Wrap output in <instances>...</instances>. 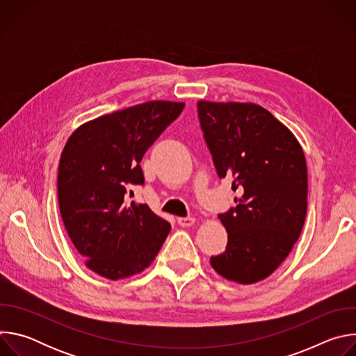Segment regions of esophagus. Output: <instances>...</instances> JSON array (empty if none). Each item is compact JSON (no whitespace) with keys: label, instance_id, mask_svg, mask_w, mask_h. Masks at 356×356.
I'll return each instance as SVG.
<instances>
[{"label":"esophagus","instance_id":"1","mask_svg":"<svg viewBox=\"0 0 356 356\" xmlns=\"http://www.w3.org/2000/svg\"><path fill=\"white\" fill-rule=\"evenodd\" d=\"M177 222L181 227H191L195 222V220L193 217H180V218H177Z\"/></svg>","mask_w":356,"mask_h":356}]
</instances>
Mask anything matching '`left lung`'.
I'll return each mask as SVG.
<instances>
[{
  "mask_svg": "<svg viewBox=\"0 0 356 356\" xmlns=\"http://www.w3.org/2000/svg\"><path fill=\"white\" fill-rule=\"evenodd\" d=\"M218 177L241 188L218 218L228 232L213 269L239 284L270 276L297 242L307 213V165L291 131L253 103H197Z\"/></svg>",
  "mask_w": 356,
  "mask_h": 356,
  "instance_id": "obj_1",
  "label": "left lung"
}]
</instances>
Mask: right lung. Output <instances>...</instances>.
<instances>
[{
    "mask_svg": "<svg viewBox=\"0 0 356 356\" xmlns=\"http://www.w3.org/2000/svg\"><path fill=\"white\" fill-rule=\"evenodd\" d=\"M183 108L184 103L147 101L80 125L66 142L59 209L73 245L97 275L118 280L140 273L169 235L166 220L125 198L131 186L145 181V152Z\"/></svg>",
    "mask_w": 356,
    "mask_h": 356,
    "instance_id": "1",
    "label": "right lung"
}]
</instances>
